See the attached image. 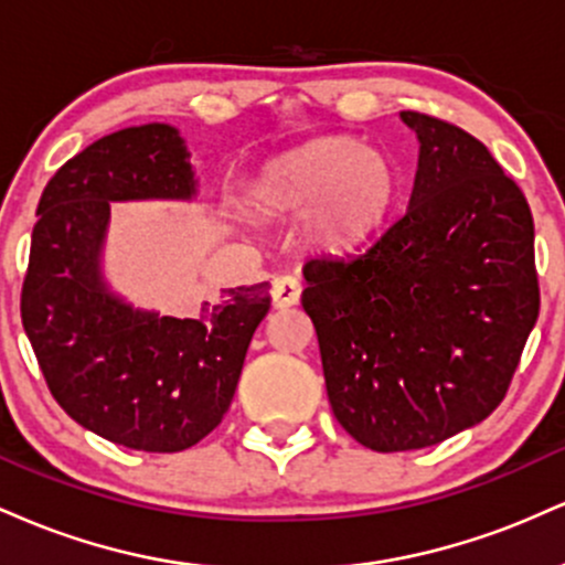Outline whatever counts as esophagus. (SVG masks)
<instances>
[{"instance_id": "esophagus-1", "label": "esophagus", "mask_w": 565, "mask_h": 565, "mask_svg": "<svg viewBox=\"0 0 565 565\" xmlns=\"http://www.w3.org/2000/svg\"><path fill=\"white\" fill-rule=\"evenodd\" d=\"M300 281L295 276H278L274 278V287H270V297H274V308H291V305L300 302Z\"/></svg>"}]
</instances>
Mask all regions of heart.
I'll return each instance as SVG.
<instances>
[{"instance_id": "b5f03b06", "label": "heart", "mask_w": 565, "mask_h": 565, "mask_svg": "<svg viewBox=\"0 0 565 565\" xmlns=\"http://www.w3.org/2000/svg\"><path fill=\"white\" fill-rule=\"evenodd\" d=\"M395 193L398 172L387 153L350 135H321L265 161L249 199L265 217L305 212V244L342 255L380 228Z\"/></svg>"}]
</instances>
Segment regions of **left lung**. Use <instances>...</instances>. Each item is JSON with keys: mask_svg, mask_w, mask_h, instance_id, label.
<instances>
[{"mask_svg": "<svg viewBox=\"0 0 565 565\" xmlns=\"http://www.w3.org/2000/svg\"><path fill=\"white\" fill-rule=\"evenodd\" d=\"M401 119L419 140L406 212L359 255L302 270L337 423L385 454L483 423L540 316L521 188L465 129Z\"/></svg>", "mask_w": 565, "mask_h": 565, "instance_id": "1", "label": "left lung"}]
</instances>
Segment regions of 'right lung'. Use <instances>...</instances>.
Returning <instances> with one entry per match:
<instances>
[{
	"instance_id": "add662e5",
	"label": "right lung",
	"mask_w": 565,
	"mask_h": 565,
	"mask_svg": "<svg viewBox=\"0 0 565 565\" xmlns=\"http://www.w3.org/2000/svg\"><path fill=\"white\" fill-rule=\"evenodd\" d=\"M191 153L172 125L127 127L68 159L44 188L21 319L71 419L138 451H183L228 412L268 281L228 289L188 319L135 308L103 276L111 201H193Z\"/></svg>"
}]
</instances>
